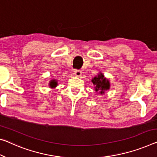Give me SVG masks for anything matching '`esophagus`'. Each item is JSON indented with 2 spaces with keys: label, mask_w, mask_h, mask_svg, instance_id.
<instances>
[{
  "label": "esophagus",
  "mask_w": 157,
  "mask_h": 157,
  "mask_svg": "<svg viewBox=\"0 0 157 157\" xmlns=\"http://www.w3.org/2000/svg\"><path fill=\"white\" fill-rule=\"evenodd\" d=\"M74 75H75V76H77V77L81 76L82 71H79V70L75 69V71H74Z\"/></svg>",
  "instance_id": "1"
}]
</instances>
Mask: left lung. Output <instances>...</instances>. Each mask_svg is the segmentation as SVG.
Returning <instances> with one entry per match:
<instances>
[{
  "label": "left lung",
  "mask_w": 157,
  "mask_h": 157,
  "mask_svg": "<svg viewBox=\"0 0 157 157\" xmlns=\"http://www.w3.org/2000/svg\"><path fill=\"white\" fill-rule=\"evenodd\" d=\"M91 81L94 85L96 86V91H101V94L104 93V91L110 89V83H109V81L104 78V75L103 74L98 75V76L94 78Z\"/></svg>",
  "instance_id": "obj_1"
}]
</instances>
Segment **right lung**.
<instances>
[{
  "mask_svg": "<svg viewBox=\"0 0 157 157\" xmlns=\"http://www.w3.org/2000/svg\"><path fill=\"white\" fill-rule=\"evenodd\" d=\"M56 82L55 80H52L50 82V86L51 87H55L56 86Z\"/></svg>",
  "mask_w": 157,
  "mask_h": 157,
  "instance_id": "add662e5",
  "label": "right lung"
}]
</instances>
